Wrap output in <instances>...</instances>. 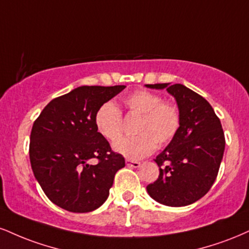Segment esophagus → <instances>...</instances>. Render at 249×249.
Wrapping results in <instances>:
<instances>
[{
	"label": "esophagus",
	"instance_id": "34e87169",
	"mask_svg": "<svg viewBox=\"0 0 249 249\" xmlns=\"http://www.w3.org/2000/svg\"><path fill=\"white\" fill-rule=\"evenodd\" d=\"M126 166L130 167V168H138V167H140V162L127 159V160H126Z\"/></svg>",
	"mask_w": 249,
	"mask_h": 249
}]
</instances>
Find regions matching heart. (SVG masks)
Returning a JSON list of instances; mask_svg holds the SVG:
<instances>
[{
  "label": "heart",
  "instance_id": "b5f03b06",
  "mask_svg": "<svg viewBox=\"0 0 249 249\" xmlns=\"http://www.w3.org/2000/svg\"><path fill=\"white\" fill-rule=\"evenodd\" d=\"M123 104L132 115L140 116L133 138H123L113 143L119 154L130 160L147 157L159 146L169 143L181 127V112L176 104L162 101L160 95L138 89L123 98ZM95 126L104 139L114 142L122 136V112L112 102H106L95 113Z\"/></svg>",
  "mask_w": 249,
  "mask_h": 249
}]
</instances>
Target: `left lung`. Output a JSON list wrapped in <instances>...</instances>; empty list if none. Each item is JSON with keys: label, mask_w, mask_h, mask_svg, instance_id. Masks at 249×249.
<instances>
[{"label": "left lung", "mask_w": 249, "mask_h": 249, "mask_svg": "<svg viewBox=\"0 0 249 249\" xmlns=\"http://www.w3.org/2000/svg\"><path fill=\"white\" fill-rule=\"evenodd\" d=\"M167 89L181 112V127L155 162L160 175L147 185L154 200L167 206H185L202 198L218 175L225 149L220 121L204 97L183 85H146Z\"/></svg>", "instance_id": "8db88e82"}]
</instances>
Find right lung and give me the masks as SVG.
<instances>
[{
    "mask_svg": "<svg viewBox=\"0 0 249 249\" xmlns=\"http://www.w3.org/2000/svg\"><path fill=\"white\" fill-rule=\"evenodd\" d=\"M125 86L77 87L52 100L34 123L30 162L51 202L85 213L106 202L116 173L125 166L122 154L97 132L95 113ZM91 158L98 163L89 164Z\"/></svg>",
    "mask_w": 249,
    "mask_h": 249,
    "instance_id": "right-lung-1",
    "label": "right lung"
}]
</instances>
